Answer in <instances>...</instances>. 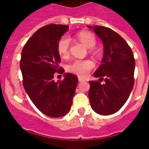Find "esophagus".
Returning a JSON list of instances; mask_svg holds the SVG:
<instances>
[{
    "label": "esophagus",
    "mask_w": 149,
    "mask_h": 149,
    "mask_svg": "<svg viewBox=\"0 0 149 149\" xmlns=\"http://www.w3.org/2000/svg\"><path fill=\"white\" fill-rule=\"evenodd\" d=\"M78 81H80V82H81V81H85V80H84V78L80 77H78Z\"/></svg>",
    "instance_id": "1"
}]
</instances>
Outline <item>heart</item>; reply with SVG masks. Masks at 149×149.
Listing matches in <instances>:
<instances>
[{"label":"heart","mask_w":149,"mask_h":149,"mask_svg":"<svg viewBox=\"0 0 149 149\" xmlns=\"http://www.w3.org/2000/svg\"><path fill=\"white\" fill-rule=\"evenodd\" d=\"M77 37L87 48H93L96 45L97 40L93 34L88 31H81L77 33ZM70 45V40L67 36L60 38L57 43V52L61 57L67 58L68 56V49ZM94 67V62L89 59H76L67 65V70L71 73L84 77L88 74Z\"/></svg>","instance_id":"obj_1"}]
</instances>
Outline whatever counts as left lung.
<instances>
[{
    "label": "left lung",
    "mask_w": 149,
    "mask_h": 149,
    "mask_svg": "<svg viewBox=\"0 0 149 149\" xmlns=\"http://www.w3.org/2000/svg\"><path fill=\"white\" fill-rule=\"evenodd\" d=\"M92 29L104 45L102 64L89 81L88 97L92 109L100 115H111L121 109L134 85L135 60L128 43L111 29L100 25ZM105 83L101 84V80Z\"/></svg>",
    "instance_id": "1"
}]
</instances>
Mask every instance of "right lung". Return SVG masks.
Wrapping results in <instances>:
<instances>
[{"mask_svg": "<svg viewBox=\"0 0 149 149\" xmlns=\"http://www.w3.org/2000/svg\"><path fill=\"white\" fill-rule=\"evenodd\" d=\"M68 29V25L54 24L40 28L21 52L20 68L24 90L34 105L50 117H61L70 111L78 83L77 77L68 72L63 81H53L56 72H64L58 65L57 43Z\"/></svg>", "mask_w": 149, "mask_h": 149, "instance_id": "right-lung-1", "label": "right lung"}]
</instances>
